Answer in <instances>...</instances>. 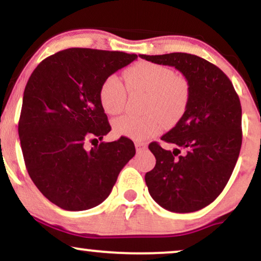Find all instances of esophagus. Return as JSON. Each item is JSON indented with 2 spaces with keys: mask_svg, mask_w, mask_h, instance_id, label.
<instances>
[{
  "mask_svg": "<svg viewBox=\"0 0 261 261\" xmlns=\"http://www.w3.org/2000/svg\"><path fill=\"white\" fill-rule=\"evenodd\" d=\"M135 147H136V151L141 153V152L145 151L146 148H147V146H146V143L143 142H135Z\"/></svg>",
  "mask_w": 261,
  "mask_h": 261,
  "instance_id": "esophagus-1",
  "label": "esophagus"
}]
</instances>
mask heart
<instances>
[{
  "label": "heart",
  "mask_w": 261,
  "mask_h": 261,
  "mask_svg": "<svg viewBox=\"0 0 261 261\" xmlns=\"http://www.w3.org/2000/svg\"><path fill=\"white\" fill-rule=\"evenodd\" d=\"M128 91L147 93L141 115L126 114L115 119L114 131L118 135L135 140H146L158 134L164 122L175 124L184 115L189 103V85L187 80L176 76L166 66L140 62L128 67L124 73ZM126 88L115 74L107 77L99 89V100L104 112L116 115L124 109Z\"/></svg>",
  "instance_id": "1"
}]
</instances>
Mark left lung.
<instances>
[{"instance_id": "obj_1", "label": "left lung", "mask_w": 261, "mask_h": 261, "mask_svg": "<svg viewBox=\"0 0 261 261\" xmlns=\"http://www.w3.org/2000/svg\"><path fill=\"white\" fill-rule=\"evenodd\" d=\"M158 65L173 66L189 85L184 115L148 148L155 166L145 175L149 195L172 212H194L215 201L234 169L242 146V107L232 82L207 60L185 53L140 55Z\"/></svg>"}]
</instances>
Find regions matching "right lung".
<instances>
[{"label": "right lung", "mask_w": 261, "mask_h": 261, "mask_svg": "<svg viewBox=\"0 0 261 261\" xmlns=\"http://www.w3.org/2000/svg\"><path fill=\"white\" fill-rule=\"evenodd\" d=\"M135 54L72 47L37 66L23 94L18 134L29 176L49 201L67 211L98 206L135 155L127 137L100 142L112 130L99 100L107 77Z\"/></svg>", "instance_id": "obj_1"}]
</instances>
